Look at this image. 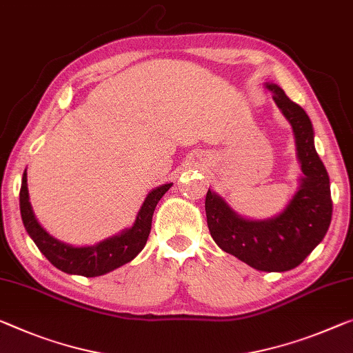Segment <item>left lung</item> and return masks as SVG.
I'll return each instance as SVG.
<instances>
[{
  "mask_svg": "<svg viewBox=\"0 0 353 353\" xmlns=\"http://www.w3.org/2000/svg\"><path fill=\"white\" fill-rule=\"evenodd\" d=\"M265 86L290 123L303 175L285 208L273 218L249 219L238 214L225 199L208 189L205 199L208 229L222 251L259 271H289L300 265L323 240L332 222L330 178L314 145L307 113L276 83Z\"/></svg>",
  "mask_w": 353,
  "mask_h": 353,
  "instance_id": "obj_1",
  "label": "left lung"
}]
</instances>
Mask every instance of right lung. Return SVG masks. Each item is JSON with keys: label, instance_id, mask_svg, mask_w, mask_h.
<instances>
[{"label": "right lung", "instance_id": "obj_1", "mask_svg": "<svg viewBox=\"0 0 353 353\" xmlns=\"http://www.w3.org/2000/svg\"><path fill=\"white\" fill-rule=\"evenodd\" d=\"M172 184L173 183L161 184L148 192L131 227L96 243L93 246H72L52 236L36 219L30 202L28 178H26L25 170L20 188L21 221H23L31 240L53 267L68 274L96 278V276H102L123 267L124 263L131 262L142 252L146 240H148L156 205L162 199V195L172 188Z\"/></svg>", "mask_w": 353, "mask_h": 353}]
</instances>
